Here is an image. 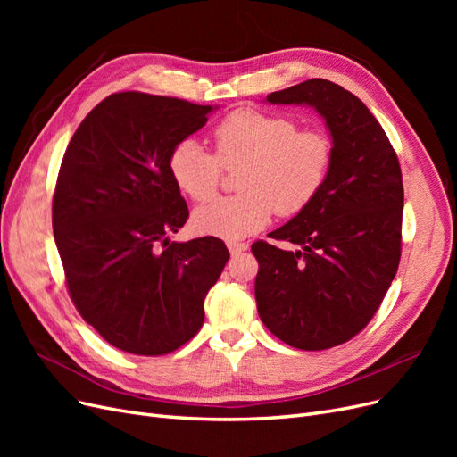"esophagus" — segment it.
<instances>
[{
    "instance_id": "esophagus-1",
    "label": "esophagus",
    "mask_w": 457,
    "mask_h": 457,
    "mask_svg": "<svg viewBox=\"0 0 457 457\" xmlns=\"http://www.w3.org/2000/svg\"><path fill=\"white\" fill-rule=\"evenodd\" d=\"M227 247H228V252H230L232 255H237V253L245 252L247 247H250V245H247L245 242H228V244H227Z\"/></svg>"
}]
</instances>
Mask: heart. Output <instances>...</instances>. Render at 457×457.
Returning <instances> with one entry per match:
<instances>
[{
  "mask_svg": "<svg viewBox=\"0 0 457 457\" xmlns=\"http://www.w3.org/2000/svg\"><path fill=\"white\" fill-rule=\"evenodd\" d=\"M215 154L196 139L173 146L170 173L195 202L215 196L225 170L242 168L238 196L219 198L195 212L192 225L207 237L242 240L265 227L272 212L294 217L307 210L329 175L334 150L320 131L299 129L280 114L238 108L217 123Z\"/></svg>",
  "mask_w": 457,
  "mask_h": 457,
  "instance_id": "obj_1",
  "label": "heart"
}]
</instances>
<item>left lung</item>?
<instances>
[{
    "label": "left lung",
    "instance_id": "8db88e82",
    "mask_svg": "<svg viewBox=\"0 0 457 457\" xmlns=\"http://www.w3.org/2000/svg\"><path fill=\"white\" fill-rule=\"evenodd\" d=\"M272 104L312 106L331 137L329 175L307 210L270 232L295 244L255 242L262 324L301 351H324L362 331L400 261L404 188L379 121L351 91L322 78L274 91Z\"/></svg>",
    "mask_w": 457,
    "mask_h": 457
}]
</instances>
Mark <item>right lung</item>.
I'll use <instances>...</instances> for the list:
<instances>
[{"label":"right lung","instance_id":"right-lung-1","mask_svg":"<svg viewBox=\"0 0 457 457\" xmlns=\"http://www.w3.org/2000/svg\"><path fill=\"white\" fill-rule=\"evenodd\" d=\"M215 108L114 93L64 152L53 232L66 286L81 318L120 351L160 356L195 337L204 299L228 261L213 237L170 242L188 219L170 154Z\"/></svg>","mask_w":457,"mask_h":457}]
</instances>
